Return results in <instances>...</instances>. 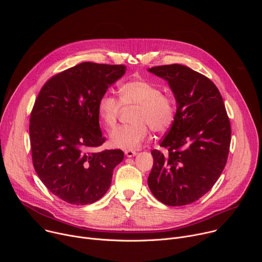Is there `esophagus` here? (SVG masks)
<instances>
[{
  "instance_id": "obj_1",
  "label": "esophagus",
  "mask_w": 262,
  "mask_h": 262,
  "mask_svg": "<svg viewBox=\"0 0 262 262\" xmlns=\"http://www.w3.org/2000/svg\"><path fill=\"white\" fill-rule=\"evenodd\" d=\"M124 155L127 158H132V157H135L137 155V152L135 150H129V149H127V150H124Z\"/></svg>"
}]
</instances>
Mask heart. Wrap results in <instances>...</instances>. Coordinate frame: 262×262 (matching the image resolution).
<instances>
[{"label":"heart","mask_w":262,"mask_h":262,"mask_svg":"<svg viewBox=\"0 0 262 262\" xmlns=\"http://www.w3.org/2000/svg\"><path fill=\"white\" fill-rule=\"evenodd\" d=\"M133 123L119 126L110 135L111 143L123 149L137 148L148 136V127L156 134L167 132L176 117L174 99L163 94L160 86L146 80H130L120 87L119 98L111 93L102 94L97 101V115L111 129L116 126L123 107H134Z\"/></svg>","instance_id":"heart-1"}]
</instances>
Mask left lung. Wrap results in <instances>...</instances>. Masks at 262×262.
I'll use <instances>...</instances> for the list:
<instances>
[{
	"instance_id": "obj_1",
	"label": "left lung",
	"mask_w": 262,
	"mask_h": 262,
	"mask_svg": "<svg viewBox=\"0 0 262 262\" xmlns=\"http://www.w3.org/2000/svg\"><path fill=\"white\" fill-rule=\"evenodd\" d=\"M149 71L168 81L177 111L161 141L167 152L151 150L148 186L166 205L190 204L212 188L226 166L229 117L219 89L203 74L181 64L155 66Z\"/></svg>"
}]
</instances>
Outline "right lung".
Segmentation results:
<instances>
[{
	"label": "right lung",
	"mask_w": 262,
	"mask_h": 262,
	"mask_svg": "<svg viewBox=\"0 0 262 262\" xmlns=\"http://www.w3.org/2000/svg\"><path fill=\"white\" fill-rule=\"evenodd\" d=\"M126 66L84 62L53 76L42 86L30 115L34 169L61 200L86 205L108 190L120 149L92 151L105 142L97 101Z\"/></svg>",
	"instance_id": "1"
}]
</instances>
